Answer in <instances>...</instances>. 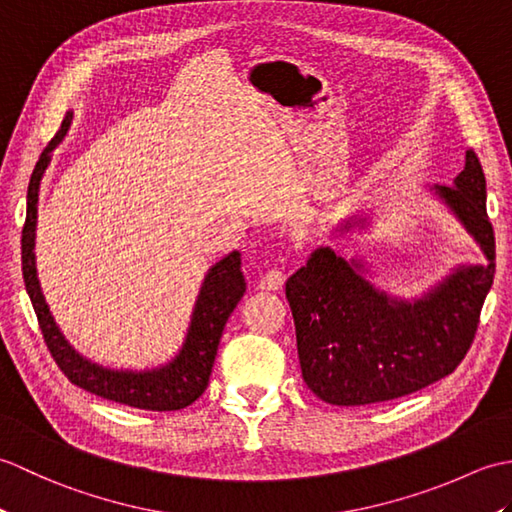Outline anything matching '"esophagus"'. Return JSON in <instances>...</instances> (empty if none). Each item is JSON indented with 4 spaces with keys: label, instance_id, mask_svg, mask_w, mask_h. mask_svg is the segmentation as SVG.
I'll return each mask as SVG.
<instances>
[{
    "label": "esophagus",
    "instance_id": "esophagus-1",
    "mask_svg": "<svg viewBox=\"0 0 512 512\" xmlns=\"http://www.w3.org/2000/svg\"><path fill=\"white\" fill-rule=\"evenodd\" d=\"M284 281H286V275L281 273L279 268H270V270H266V275H262V279H259L257 288L259 290H281Z\"/></svg>",
    "mask_w": 512,
    "mask_h": 512
}]
</instances>
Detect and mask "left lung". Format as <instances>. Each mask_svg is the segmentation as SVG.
Segmentation results:
<instances>
[{
    "label": "left lung",
    "instance_id": "obj_1",
    "mask_svg": "<svg viewBox=\"0 0 512 512\" xmlns=\"http://www.w3.org/2000/svg\"><path fill=\"white\" fill-rule=\"evenodd\" d=\"M486 255L460 266L413 301L372 286L358 259L321 246L286 281L306 385L339 407L374 405L449 376L469 352L495 277V235L486 215V178L475 151L453 187H433ZM365 220L345 222L343 231Z\"/></svg>",
    "mask_w": 512,
    "mask_h": 512
}]
</instances>
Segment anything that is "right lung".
Masks as SVG:
<instances>
[{"mask_svg": "<svg viewBox=\"0 0 512 512\" xmlns=\"http://www.w3.org/2000/svg\"><path fill=\"white\" fill-rule=\"evenodd\" d=\"M70 123L72 112L65 114L57 136L43 149L35 171H32L28 184L26 224L24 233H21V270H24L26 290L39 319L43 341H46L54 363L68 376L70 383L90 391L94 396L149 411H176L189 407L209 385L224 325L246 292L242 257H239L237 250H233L206 273L198 301H195L187 339H184L182 350L176 354V358L167 365L145 369V372H129V369L96 365L83 358L65 341V336L54 323L48 303L43 299L35 266V231L41 178L52 160V149L68 134Z\"/></svg>", "mask_w": 512, "mask_h": 512, "instance_id": "add662e5", "label": "right lung"}]
</instances>
